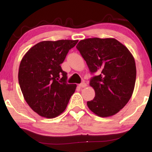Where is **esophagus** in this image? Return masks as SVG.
I'll list each match as a JSON object with an SVG mask.
<instances>
[{
    "mask_svg": "<svg viewBox=\"0 0 152 152\" xmlns=\"http://www.w3.org/2000/svg\"><path fill=\"white\" fill-rule=\"evenodd\" d=\"M78 86L80 87V88H85V87L86 86V84L85 83V82H82L81 84H80Z\"/></svg>",
    "mask_w": 152,
    "mask_h": 152,
    "instance_id": "1",
    "label": "esophagus"
}]
</instances>
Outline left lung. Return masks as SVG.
<instances>
[{
	"instance_id": "left-lung-1",
	"label": "left lung",
	"mask_w": 152,
	"mask_h": 152,
	"mask_svg": "<svg viewBox=\"0 0 152 152\" xmlns=\"http://www.w3.org/2000/svg\"><path fill=\"white\" fill-rule=\"evenodd\" d=\"M76 48L91 73L95 96L87 102L89 109L101 117L117 114L132 97L136 80L134 58L125 46L114 38H88Z\"/></svg>"
}]
</instances>
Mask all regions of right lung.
I'll list each match as a JSON object with an SVG mask.
<instances>
[{
	"label": "right lung",
	"mask_w": 152,
	"mask_h": 152,
	"mask_svg": "<svg viewBox=\"0 0 152 152\" xmlns=\"http://www.w3.org/2000/svg\"><path fill=\"white\" fill-rule=\"evenodd\" d=\"M78 42L43 41L30 48L22 58L18 74L20 88L27 103L40 116H59L75 92L76 84L67 83V73L60 64Z\"/></svg>",
	"instance_id": "right-lung-1"
}]
</instances>
